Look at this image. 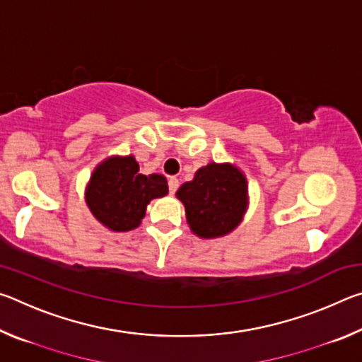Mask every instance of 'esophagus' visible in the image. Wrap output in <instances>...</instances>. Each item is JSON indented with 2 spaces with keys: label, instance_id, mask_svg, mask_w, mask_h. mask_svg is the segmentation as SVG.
<instances>
[{
  "label": "esophagus",
  "instance_id": "1",
  "mask_svg": "<svg viewBox=\"0 0 362 362\" xmlns=\"http://www.w3.org/2000/svg\"><path fill=\"white\" fill-rule=\"evenodd\" d=\"M168 183H169V193L174 194L177 192V188H179V179H175V177H170Z\"/></svg>",
  "mask_w": 362,
  "mask_h": 362
}]
</instances>
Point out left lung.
Wrapping results in <instances>:
<instances>
[{
    "instance_id": "8db88e82",
    "label": "left lung",
    "mask_w": 362,
    "mask_h": 362,
    "mask_svg": "<svg viewBox=\"0 0 362 362\" xmlns=\"http://www.w3.org/2000/svg\"><path fill=\"white\" fill-rule=\"evenodd\" d=\"M175 196L185 206L189 230L203 240L230 235L249 207L246 174L231 163L212 161L199 168L193 180L183 183Z\"/></svg>"
}]
</instances>
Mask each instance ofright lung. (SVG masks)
<instances>
[{"mask_svg":"<svg viewBox=\"0 0 362 362\" xmlns=\"http://www.w3.org/2000/svg\"><path fill=\"white\" fill-rule=\"evenodd\" d=\"M169 193L166 177L144 175L134 155H113L95 166L86 185L90 214L110 231H131L142 223L151 199Z\"/></svg>","mask_w":362,"mask_h":362,"instance_id":"1","label":"right lung"}]
</instances>
